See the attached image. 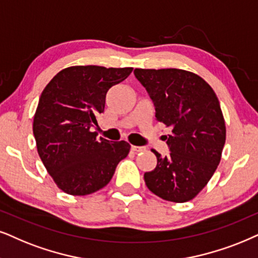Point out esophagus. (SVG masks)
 I'll use <instances>...</instances> for the list:
<instances>
[{
	"label": "esophagus",
	"instance_id": "esophagus-1",
	"mask_svg": "<svg viewBox=\"0 0 258 258\" xmlns=\"http://www.w3.org/2000/svg\"><path fill=\"white\" fill-rule=\"evenodd\" d=\"M131 150L133 152H142L144 151L145 148H143V146H136V145H132L131 146Z\"/></svg>",
	"mask_w": 258,
	"mask_h": 258
}]
</instances>
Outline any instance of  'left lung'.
I'll use <instances>...</instances> for the list:
<instances>
[{
    "instance_id": "obj_1",
    "label": "left lung",
    "mask_w": 258,
    "mask_h": 258,
    "mask_svg": "<svg viewBox=\"0 0 258 258\" xmlns=\"http://www.w3.org/2000/svg\"><path fill=\"white\" fill-rule=\"evenodd\" d=\"M156 107V119L171 130L170 153L157 157L145 184L163 200L185 202L208 183L221 159L226 126L219 100L204 78L181 69H136Z\"/></svg>"
}]
</instances>
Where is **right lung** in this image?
Returning a JSON list of instances; mask_svg holds the SVG:
<instances>
[{"label": "right lung", "mask_w": 258, "mask_h": 258, "mask_svg": "<svg viewBox=\"0 0 258 258\" xmlns=\"http://www.w3.org/2000/svg\"><path fill=\"white\" fill-rule=\"evenodd\" d=\"M133 68L76 65L65 68L42 90L34 114L33 135L39 157L57 187L70 195H88L112 180L128 155L125 140L96 139L91 127L105 110L106 95Z\"/></svg>", "instance_id": "1"}]
</instances>
